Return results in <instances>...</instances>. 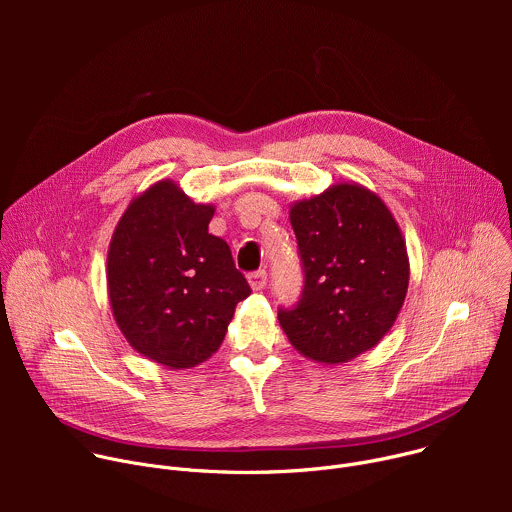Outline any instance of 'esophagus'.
I'll use <instances>...</instances> for the list:
<instances>
[{"mask_svg":"<svg viewBox=\"0 0 512 512\" xmlns=\"http://www.w3.org/2000/svg\"><path fill=\"white\" fill-rule=\"evenodd\" d=\"M247 279H249V285H251V289L259 291V289H263V287H265V283H267V271H265V269L253 271V273H251Z\"/></svg>","mask_w":512,"mask_h":512,"instance_id":"esophagus-1","label":"esophagus"}]
</instances>
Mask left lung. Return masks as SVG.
I'll use <instances>...</instances> for the list:
<instances>
[{"instance_id":"1","label":"left lung","mask_w":512,"mask_h":512,"mask_svg":"<svg viewBox=\"0 0 512 512\" xmlns=\"http://www.w3.org/2000/svg\"><path fill=\"white\" fill-rule=\"evenodd\" d=\"M304 263V294L277 314L291 346L320 364L350 362L393 328L409 287L401 229L381 196L338 182L291 202Z\"/></svg>"}]
</instances>
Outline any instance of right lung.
<instances>
[{
	"mask_svg": "<svg viewBox=\"0 0 512 512\" xmlns=\"http://www.w3.org/2000/svg\"><path fill=\"white\" fill-rule=\"evenodd\" d=\"M212 216L214 204L164 178L127 204L109 243L115 324L131 348L172 371L210 358L251 294L229 245L208 233Z\"/></svg>",
	"mask_w": 512,
	"mask_h": 512,
	"instance_id": "add662e5",
	"label": "right lung"
}]
</instances>
